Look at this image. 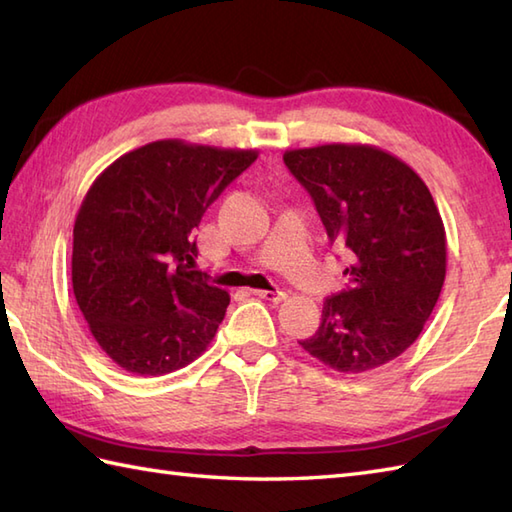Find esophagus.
Segmentation results:
<instances>
[{"label": "esophagus", "instance_id": "34e87169", "mask_svg": "<svg viewBox=\"0 0 512 512\" xmlns=\"http://www.w3.org/2000/svg\"><path fill=\"white\" fill-rule=\"evenodd\" d=\"M250 292H253V295L259 297V299H266V301H273V303H279V301H284L288 297L286 290H250Z\"/></svg>", "mask_w": 512, "mask_h": 512}]
</instances>
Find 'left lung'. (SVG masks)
<instances>
[{
	"mask_svg": "<svg viewBox=\"0 0 512 512\" xmlns=\"http://www.w3.org/2000/svg\"><path fill=\"white\" fill-rule=\"evenodd\" d=\"M284 162L345 253L350 281L323 301L319 330L299 345L343 374L394 361L420 336L447 275V233L427 184L372 145L290 149Z\"/></svg>",
	"mask_w": 512,
	"mask_h": 512,
	"instance_id": "obj_1",
	"label": "left lung"
}]
</instances>
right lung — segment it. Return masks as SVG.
<instances>
[{"label": "right lung", "instance_id": "right-lung-1", "mask_svg": "<svg viewBox=\"0 0 512 512\" xmlns=\"http://www.w3.org/2000/svg\"><path fill=\"white\" fill-rule=\"evenodd\" d=\"M255 149L156 140L114 160L74 222L72 290L112 361L138 376L187 367L217 332L228 292L193 270V231Z\"/></svg>", "mask_w": 512, "mask_h": 512}]
</instances>
